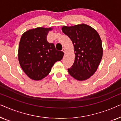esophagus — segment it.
I'll return each mask as SVG.
<instances>
[{
  "instance_id": "1",
  "label": "esophagus",
  "mask_w": 121,
  "mask_h": 121,
  "mask_svg": "<svg viewBox=\"0 0 121 121\" xmlns=\"http://www.w3.org/2000/svg\"><path fill=\"white\" fill-rule=\"evenodd\" d=\"M62 52H64V53H65V52H66V50H65V48H63L62 49Z\"/></svg>"
}]
</instances>
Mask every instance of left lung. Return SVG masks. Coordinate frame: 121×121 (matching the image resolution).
Returning a JSON list of instances; mask_svg holds the SVG:
<instances>
[{"label": "left lung", "instance_id": "8db88e82", "mask_svg": "<svg viewBox=\"0 0 121 121\" xmlns=\"http://www.w3.org/2000/svg\"><path fill=\"white\" fill-rule=\"evenodd\" d=\"M62 30L72 40L75 52V60L68 71L77 80H86L95 73L102 59L100 36L95 29L84 24L64 26Z\"/></svg>", "mask_w": 121, "mask_h": 121}]
</instances>
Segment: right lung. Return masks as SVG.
Returning <instances> with one entry per match:
<instances>
[{"instance_id":"right-lung-1","label":"right lung","mask_w":121,"mask_h":121,"mask_svg":"<svg viewBox=\"0 0 121 121\" xmlns=\"http://www.w3.org/2000/svg\"><path fill=\"white\" fill-rule=\"evenodd\" d=\"M52 28L37 27L23 34L20 41L18 58L23 71L30 78L39 80L46 77L64 53L56 50L53 43L48 42L47 36Z\"/></svg>"}]
</instances>
